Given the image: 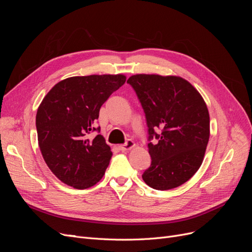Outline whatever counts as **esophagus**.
<instances>
[{"mask_svg":"<svg viewBox=\"0 0 252 252\" xmlns=\"http://www.w3.org/2000/svg\"><path fill=\"white\" fill-rule=\"evenodd\" d=\"M134 146H135L134 142L131 141V140H128L125 144H123V145H121V146H119V148H120V150H122V151H127V150L132 149Z\"/></svg>","mask_w":252,"mask_h":252,"instance_id":"1","label":"esophagus"}]
</instances>
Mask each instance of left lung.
Listing matches in <instances>:
<instances>
[{"instance_id": "1", "label": "left lung", "mask_w": 252, "mask_h": 252, "mask_svg": "<svg viewBox=\"0 0 252 252\" xmlns=\"http://www.w3.org/2000/svg\"><path fill=\"white\" fill-rule=\"evenodd\" d=\"M127 83L138 95L148 127L151 164L142 174L144 182L157 190L181 186L199 170L209 141L205 101L191 84L175 75L135 74ZM154 138L158 142L152 144Z\"/></svg>"}]
</instances>
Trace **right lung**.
Wrapping results in <instances>:
<instances>
[{"label":"right lung","mask_w":252,"mask_h":252,"mask_svg":"<svg viewBox=\"0 0 252 252\" xmlns=\"http://www.w3.org/2000/svg\"><path fill=\"white\" fill-rule=\"evenodd\" d=\"M126 82L124 74H93L59 82L37 108V141L45 163L56 177L77 189L95 185L112 152L94 123L101 106Z\"/></svg>","instance_id":"1"}]
</instances>
